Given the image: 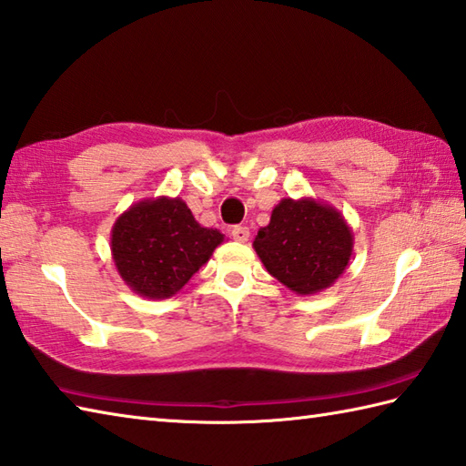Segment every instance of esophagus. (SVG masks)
<instances>
[{
    "label": "esophagus",
    "mask_w": 466,
    "mask_h": 466,
    "mask_svg": "<svg viewBox=\"0 0 466 466\" xmlns=\"http://www.w3.org/2000/svg\"><path fill=\"white\" fill-rule=\"evenodd\" d=\"M230 234L236 242H246L250 238V230L246 226H234Z\"/></svg>",
    "instance_id": "obj_1"
}]
</instances>
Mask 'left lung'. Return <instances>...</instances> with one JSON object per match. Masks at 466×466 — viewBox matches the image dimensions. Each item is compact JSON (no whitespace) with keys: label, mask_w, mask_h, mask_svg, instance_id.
<instances>
[{"label":"left lung","mask_w":466,"mask_h":466,"mask_svg":"<svg viewBox=\"0 0 466 466\" xmlns=\"http://www.w3.org/2000/svg\"><path fill=\"white\" fill-rule=\"evenodd\" d=\"M264 268L305 297L329 289L353 254V232L341 212L315 198H282L252 242Z\"/></svg>","instance_id":"obj_1"}]
</instances>
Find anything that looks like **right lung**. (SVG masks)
<instances>
[{
    "instance_id": "1",
    "label": "right lung",
    "mask_w": 466,
    "mask_h": 466,
    "mask_svg": "<svg viewBox=\"0 0 466 466\" xmlns=\"http://www.w3.org/2000/svg\"><path fill=\"white\" fill-rule=\"evenodd\" d=\"M224 242L181 198H147L127 208L111 230V254L125 285L147 299H169Z\"/></svg>"
}]
</instances>
